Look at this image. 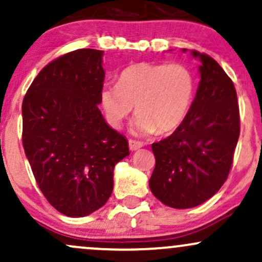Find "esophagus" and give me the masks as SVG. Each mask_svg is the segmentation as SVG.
Returning <instances> with one entry per match:
<instances>
[{
    "instance_id": "1",
    "label": "esophagus",
    "mask_w": 262,
    "mask_h": 262,
    "mask_svg": "<svg viewBox=\"0 0 262 262\" xmlns=\"http://www.w3.org/2000/svg\"><path fill=\"white\" fill-rule=\"evenodd\" d=\"M141 146H143V143L141 141H137V140H129V149L132 150V151H135V150L140 149Z\"/></svg>"
}]
</instances>
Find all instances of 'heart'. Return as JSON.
Returning a JSON list of instances; mask_svg holds the SVG:
<instances>
[{
	"mask_svg": "<svg viewBox=\"0 0 262 262\" xmlns=\"http://www.w3.org/2000/svg\"><path fill=\"white\" fill-rule=\"evenodd\" d=\"M196 80L181 62H138L119 74L117 83H104L100 103L107 122L121 128L129 114L138 113L133 123L137 134L169 133L181 125L193 101Z\"/></svg>",
	"mask_w": 262,
	"mask_h": 262,
	"instance_id": "obj_1",
	"label": "heart"
}]
</instances>
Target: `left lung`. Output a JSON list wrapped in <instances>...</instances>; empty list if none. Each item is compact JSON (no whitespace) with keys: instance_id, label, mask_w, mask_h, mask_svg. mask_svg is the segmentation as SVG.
Segmentation results:
<instances>
[{"instance_id":"8db88e82","label":"left lung","mask_w":262,"mask_h":262,"mask_svg":"<svg viewBox=\"0 0 262 262\" xmlns=\"http://www.w3.org/2000/svg\"><path fill=\"white\" fill-rule=\"evenodd\" d=\"M191 53L201 61L196 97L181 125L151 145L156 164L149 187L177 209L200 206L217 193L229 175L240 134L233 81L214 59Z\"/></svg>"}]
</instances>
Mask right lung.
Here are the masks:
<instances>
[{
	"label": "right lung",
	"instance_id": "obj_1",
	"mask_svg": "<svg viewBox=\"0 0 262 262\" xmlns=\"http://www.w3.org/2000/svg\"><path fill=\"white\" fill-rule=\"evenodd\" d=\"M102 50L79 49L49 62L22 104L23 148L45 198L68 217L101 208L113 191V170L128 140L98 110Z\"/></svg>",
	"mask_w": 262,
	"mask_h": 262
}]
</instances>
